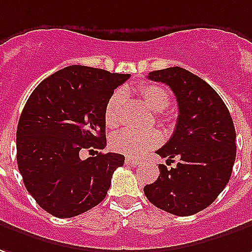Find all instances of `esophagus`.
<instances>
[{
  "label": "esophagus",
  "mask_w": 252,
  "mask_h": 252,
  "mask_svg": "<svg viewBox=\"0 0 252 252\" xmlns=\"http://www.w3.org/2000/svg\"><path fill=\"white\" fill-rule=\"evenodd\" d=\"M126 165H131V166H136V165L140 163V161H139V159H135V158H131V157H126Z\"/></svg>",
  "instance_id": "esophagus-1"
}]
</instances>
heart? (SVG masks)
I'll list each match as a JSON object with an SVG mask.
<instances>
[{"mask_svg": "<svg viewBox=\"0 0 252 252\" xmlns=\"http://www.w3.org/2000/svg\"><path fill=\"white\" fill-rule=\"evenodd\" d=\"M140 99L147 105V108L159 114V117L163 121L168 120V114H163L162 110L166 109L170 101V94L163 86L153 83H144L136 89ZM126 101L124 91H116L109 98L106 108H105V124L109 128H116L120 124V110L123 103ZM161 143V138L156 131H133L126 129L114 135L112 139V147L114 150L123 153L129 157H139L147 153L151 149L157 147Z\"/></svg>", "mask_w": 252, "mask_h": 252, "instance_id": "1", "label": "heart"}]
</instances>
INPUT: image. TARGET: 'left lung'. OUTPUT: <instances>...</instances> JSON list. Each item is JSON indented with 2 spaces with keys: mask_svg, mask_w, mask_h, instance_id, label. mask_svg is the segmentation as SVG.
<instances>
[{
  "mask_svg": "<svg viewBox=\"0 0 252 252\" xmlns=\"http://www.w3.org/2000/svg\"><path fill=\"white\" fill-rule=\"evenodd\" d=\"M149 79L170 87L179 105L176 129L156 153L175 168L159 176L144 195L165 212L187 217L209 207L224 189L236 159V132L228 108L210 84L180 66L153 71Z\"/></svg>",
  "mask_w": 252,
  "mask_h": 252,
  "instance_id": "1",
  "label": "left lung"
}]
</instances>
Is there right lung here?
Returning <instances> with one entry per match:
<instances>
[{"label": "right lung", "mask_w": 252, "mask_h": 252, "mask_svg": "<svg viewBox=\"0 0 252 252\" xmlns=\"http://www.w3.org/2000/svg\"><path fill=\"white\" fill-rule=\"evenodd\" d=\"M129 76L71 65L28 98L16 132L17 166L28 192L54 217H75L99 205L123 166L121 154L96 151L80 159L79 153L105 149L106 103Z\"/></svg>", "instance_id": "add662e5"}]
</instances>
